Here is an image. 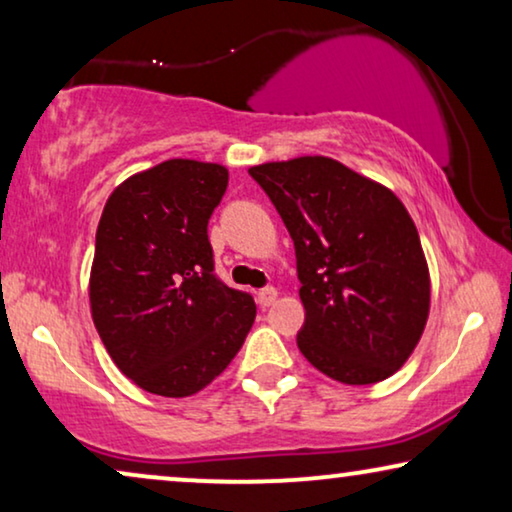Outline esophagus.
<instances>
[{
    "label": "esophagus",
    "mask_w": 512,
    "mask_h": 512,
    "mask_svg": "<svg viewBox=\"0 0 512 512\" xmlns=\"http://www.w3.org/2000/svg\"><path fill=\"white\" fill-rule=\"evenodd\" d=\"M277 300V289L275 286H265V289L258 291V305L270 307Z\"/></svg>",
    "instance_id": "1"
}]
</instances>
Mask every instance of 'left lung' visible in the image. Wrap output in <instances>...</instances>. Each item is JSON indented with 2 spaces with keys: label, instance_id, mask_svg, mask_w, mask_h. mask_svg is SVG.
Returning <instances> with one entry per match:
<instances>
[{
  "label": "left lung",
  "instance_id": "obj_1",
  "mask_svg": "<svg viewBox=\"0 0 512 512\" xmlns=\"http://www.w3.org/2000/svg\"><path fill=\"white\" fill-rule=\"evenodd\" d=\"M296 247L305 324L298 349L345 384L387 380L422 338L429 265L403 202L326 156L249 170Z\"/></svg>",
  "mask_w": 512,
  "mask_h": 512
}]
</instances>
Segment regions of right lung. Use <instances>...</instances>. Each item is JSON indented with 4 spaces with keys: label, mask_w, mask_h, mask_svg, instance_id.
Wrapping results in <instances>:
<instances>
[{
    "label": "right lung",
    "mask_w": 512,
    "mask_h": 512,
    "mask_svg": "<svg viewBox=\"0 0 512 512\" xmlns=\"http://www.w3.org/2000/svg\"><path fill=\"white\" fill-rule=\"evenodd\" d=\"M226 186L223 165L174 158L132 174L104 205L90 312L118 370L149 394H198L256 319L254 298L214 275L207 223Z\"/></svg>",
    "instance_id": "obj_1"
}]
</instances>
